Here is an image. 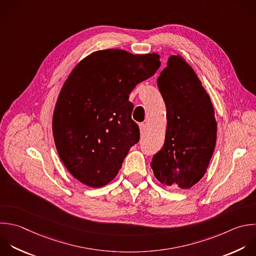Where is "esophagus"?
<instances>
[{
	"label": "esophagus",
	"mask_w": 256,
	"mask_h": 256,
	"mask_svg": "<svg viewBox=\"0 0 256 256\" xmlns=\"http://www.w3.org/2000/svg\"><path fill=\"white\" fill-rule=\"evenodd\" d=\"M139 127H140V132H141V134H144L145 131H146V124H145V123H140V124H139Z\"/></svg>",
	"instance_id": "obj_1"
}]
</instances>
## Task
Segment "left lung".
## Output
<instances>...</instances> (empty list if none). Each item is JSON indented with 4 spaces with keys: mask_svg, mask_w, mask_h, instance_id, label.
<instances>
[{
    "mask_svg": "<svg viewBox=\"0 0 256 256\" xmlns=\"http://www.w3.org/2000/svg\"><path fill=\"white\" fill-rule=\"evenodd\" d=\"M157 86L166 105L167 127L151 168L162 184L189 189L204 176L215 148L213 105L194 70L179 55L169 57Z\"/></svg>",
    "mask_w": 256,
    "mask_h": 256,
    "instance_id": "1",
    "label": "left lung"
}]
</instances>
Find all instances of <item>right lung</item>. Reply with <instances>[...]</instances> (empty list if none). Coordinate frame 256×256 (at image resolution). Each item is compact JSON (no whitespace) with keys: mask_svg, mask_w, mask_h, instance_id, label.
Wrapping results in <instances>:
<instances>
[{"mask_svg":"<svg viewBox=\"0 0 256 256\" xmlns=\"http://www.w3.org/2000/svg\"><path fill=\"white\" fill-rule=\"evenodd\" d=\"M159 58L101 50L84 58L65 81L54 109L53 136L65 167L83 184L98 188L112 181L139 141L129 95L156 73Z\"/></svg>","mask_w":256,"mask_h":256,"instance_id":"1","label":"right lung"}]
</instances>
